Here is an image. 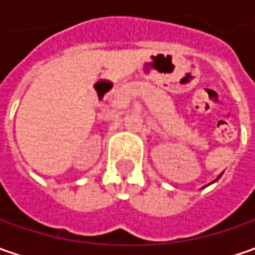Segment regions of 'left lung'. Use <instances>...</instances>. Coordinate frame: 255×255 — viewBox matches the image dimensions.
I'll list each match as a JSON object with an SVG mask.
<instances>
[{"label": "left lung", "mask_w": 255, "mask_h": 255, "mask_svg": "<svg viewBox=\"0 0 255 255\" xmlns=\"http://www.w3.org/2000/svg\"><path fill=\"white\" fill-rule=\"evenodd\" d=\"M220 176H221V174H220ZM220 176H219V177H217V179H216V180H214V181H217V180H219V179H220ZM214 181H211V183H214Z\"/></svg>", "instance_id": "8db88e82"}]
</instances>
